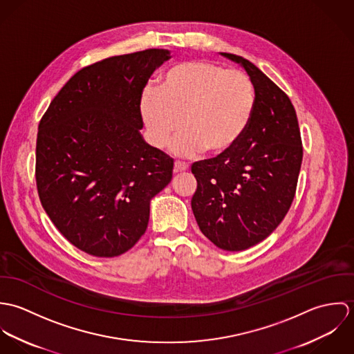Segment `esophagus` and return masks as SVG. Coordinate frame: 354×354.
Segmentation results:
<instances>
[{"label": "esophagus", "mask_w": 354, "mask_h": 354, "mask_svg": "<svg viewBox=\"0 0 354 354\" xmlns=\"http://www.w3.org/2000/svg\"><path fill=\"white\" fill-rule=\"evenodd\" d=\"M189 170V166L185 162H174V173H181V171H187Z\"/></svg>", "instance_id": "34e87169"}]
</instances>
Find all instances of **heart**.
<instances>
[{
  "instance_id": "obj_1",
  "label": "heart",
  "mask_w": 354,
  "mask_h": 354,
  "mask_svg": "<svg viewBox=\"0 0 354 354\" xmlns=\"http://www.w3.org/2000/svg\"><path fill=\"white\" fill-rule=\"evenodd\" d=\"M254 103L247 73L209 61H187L166 71L158 91L142 93L139 113L152 146L165 147L183 122L185 132L171 145L174 153L223 155L245 136Z\"/></svg>"
}]
</instances>
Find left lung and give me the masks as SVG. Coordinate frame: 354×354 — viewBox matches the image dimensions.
<instances>
[{"instance_id":"1","label":"left lung","mask_w":354,"mask_h":354,"mask_svg":"<svg viewBox=\"0 0 354 354\" xmlns=\"http://www.w3.org/2000/svg\"><path fill=\"white\" fill-rule=\"evenodd\" d=\"M221 54L240 64L252 80V122L232 151L192 165L198 188L191 205L203 234L218 248L234 252L267 239L288 214L303 145L289 97L248 59Z\"/></svg>"}]
</instances>
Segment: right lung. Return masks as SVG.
Returning <instances> with one entry per match:
<instances>
[{
    "label": "right lung",
    "mask_w": 354,
    "mask_h": 354,
    "mask_svg": "<svg viewBox=\"0 0 354 354\" xmlns=\"http://www.w3.org/2000/svg\"><path fill=\"white\" fill-rule=\"evenodd\" d=\"M170 51L114 55L75 73L38 127L37 187L59 233L98 257L129 251L150 203L173 177V159L145 142L139 100Z\"/></svg>",
    "instance_id": "1"
}]
</instances>
